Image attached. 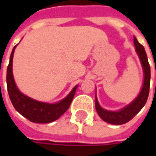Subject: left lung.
<instances>
[{
	"mask_svg": "<svg viewBox=\"0 0 156 156\" xmlns=\"http://www.w3.org/2000/svg\"><path fill=\"white\" fill-rule=\"evenodd\" d=\"M134 44L135 46V51L140 58L141 66L144 72V81L143 86L138 96L135 98L130 104L126 106L119 111H108L102 108L100 106L97 101V97L95 96V109L97 111L99 116L106 122L114 124V125H122L127 123L131 119L139 113V111L144 107L147 102L149 87H150V66L147 61V54L143 46L139 43V41L134 36Z\"/></svg>",
	"mask_w": 156,
	"mask_h": 156,
	"instance_id": "1",
	"label": "left lung"
}]
</instances>
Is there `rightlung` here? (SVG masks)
<instances>
[{"label":"right lung","instance_id":"obj_1","mask_svg":"<svg viewBox=\"0 0 156 156\" xmlns=\"http://www.w3.org/2000/svg\"><path fill=\"white\" fill-rule=\"evenodd\" d=\"M15 47L12 50L7 69V87L12 104L16 111L32 122L49 123L55 121L69 109L75 96L77 86H75L64 99L54 104L35 101L21 93L15 85L12 69Z\"/></svg>","mask_w":156,"mask_h":156}]
</instances>
